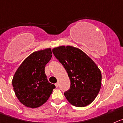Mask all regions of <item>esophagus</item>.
Here are the masks:
<instances>
[{
  "label": "esophagus",
  "instance_id": "esophagus-1",
  "mask_svg": "<svg viewBox=\"0 0 123 123\" xmlns=\"http://www.w3.org/2000/svg\"><path fill=\"white\" fill-rule=\"evenodd\" d=\"M55 86H56V87H59V83H58V82H57V83L55 84Z\"/></svg>",
  "mask_w": 123,
  "mask_h": 123
}]
</instances>
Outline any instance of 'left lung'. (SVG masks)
Listing matches in <instances>:
<instances>
[{"mask_svg":"<svg viewBox=\"0 0 123 123\" xmlns=\"http://www.w3.org/2000/svg\"><path fill=\"white\" fill-rule=\"evenodd\" d=\"M52 51L70 80V89L64 92L67 101L80 107L92 103L101 86V73L98 66L84 51L72 46H59Z\"/></svg>","mask_w":123,"mask_h":123,"instance_id":"1","label":"left lung"}]
</instances>
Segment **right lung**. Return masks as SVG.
Here are the masks:
<instances>
[{"mask_svg": "<svg viewBox=\"0 0 123 123\" xmlns=\"http://www.w3.org/2000/svg\"><path fill=\"white\" fill-rule=\"evenodd\" d=\"M51 49L34 51L18 68L12 81L19 101L30 108H37L49 99L56 87L50 83L45 73V65L52 57Z\"/></svg>", "mask_w": 123, "mask_h": 123, "instance_id": "obj_1", "label": "right lung"}]
</instances>
